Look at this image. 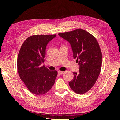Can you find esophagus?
<instances>
[{
    "label": "esophagus",
    "mask_w": 120,
    "mask_h": 120,
    "mask_svg": "<svg viewBox=\"0 0 120 120\" xmlns=\"http://www.w3.org/2000/svg\"><path fill=\"white\" fill-rule=\"evenodd\" d=\"M63 72H64L63 71H59L58 73V74H59V75H62V74L63 73Z\"/></svg>",
    "instance_id": "esophagus-1"
}]
</instances>
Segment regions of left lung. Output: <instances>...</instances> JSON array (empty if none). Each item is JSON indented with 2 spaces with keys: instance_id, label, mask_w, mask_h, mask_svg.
Returning a JSON list of instances; mask_svg holds the SVG:
<instances>
[{
  "instance_id": "left-lung-1",
  "label": "left lung",
  "mask_w": 120,
  "mask_h": 120,
  "mask_svg": "<svg viewBox=\"0 0 120 120\" xmlns=\"http://www.w3.org/2000/svg\"><path fill=\"white\" fill-rule=\"evenodd\" d=\"M58 35L70 43L73 57L80 65L79 72L73 73L69 86L75 93L83 94L93 87L101 72L102 54L99 43L92 34L81 28Z\"/></svg>"
}]
</instances>
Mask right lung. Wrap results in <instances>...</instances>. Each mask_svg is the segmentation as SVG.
I'll list each match as a JSON object with an SVG mask.
<instances>
[{"label":"right lung","instance_id":"1","mask_svg":"<svg viewBox=\"0 0 120 120\" xmlns=\"http://www.w3.org/2000/svg\"><path fill=\"white\" fill-rule=\"evenodd\" d=\"M56 35H38L28 37L22 44L18 56L17 67L19 77L32 93L43 95L54 85L57 75L45 65V49L48 43Z\"/></svg>","mask_w":120,"mask_h":120}]
</instances>
